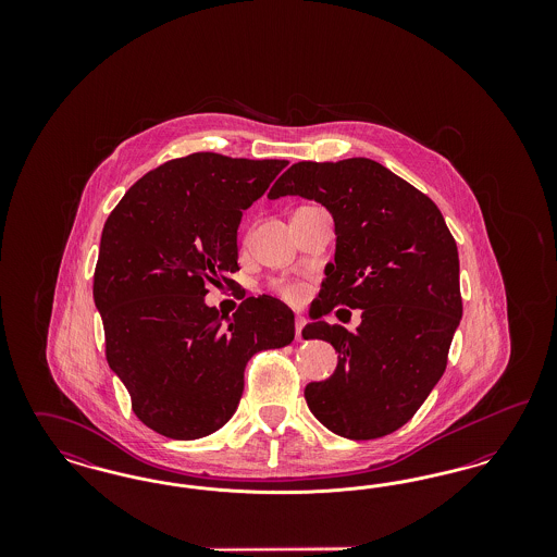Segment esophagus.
Segmentation results:
<instances>
[{
	"instance_id": "obj_1",
	"label": "esophagus",
	"mask_w": 557,
	"mask_h": 557,
	"mask_svg": "<svg viewBox=\"0 0 557 557\" xmlns=\"http://www.w3.org/2000/svg\"><path fill=\"white\" fill-rule=\"evenodd\" d=\"M305 323H307V319L296 318V321H294V330H296V341H302V327H305Z\"/></svg>"
}]
</instances>
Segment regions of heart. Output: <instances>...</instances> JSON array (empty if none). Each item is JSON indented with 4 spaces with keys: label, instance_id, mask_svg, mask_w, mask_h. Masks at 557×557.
<instances>
[{
    "label": "heart",
    "instance_id": "b5f03b06",
    "mask_svg": "<svg viewBox=\"0 0 557 557\" xmlns=\"http://www.w3.org/2000/svg\"><path fill=\"white\" fill-rule=\"evenodd\" d=\"M282 294H284L286 298H292V300H294V298H298V296H300V288H298V286H284V288H282Z\"/></svg>",
    "mask_w": 557,
    "mask_h": 557
}]
</instances>
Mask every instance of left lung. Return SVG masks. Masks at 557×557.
Segmentation results:
<instances>
[{"label": "left lung", "instance_id": "1", "mask_svg": "<svg viewBox=\"0 0 557 557\" xmlns=\"http://www.w3.org/2000/svg\"><path fill=\"white\" fill-rule=\"evenodd\" d=\"M282 196L323 205L336 227L318 318L302 336L334 346L338 366L307 384V405L338 436H386L413 418L447 368L463 311L457 244L438 207L375 160L296 162L269 191ZM334 306L362 309L357 333L320 319Z\"/></svg>", "mask_w": 557, "mask_h": 557}]
</instances>
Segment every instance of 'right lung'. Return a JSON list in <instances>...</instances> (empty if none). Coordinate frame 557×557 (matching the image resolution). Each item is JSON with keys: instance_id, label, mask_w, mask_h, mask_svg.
<instances>
[{"instance_id": "obj_1", "label": "right lung", "mask_w": 557, "mask_h": 557, "mask_svg": "<svg viewBox=\"0 0 557 557\" xmlns=\"http://www.w3.org/2000/svg\"><path fill=\"white\" fill-rule=\"evenodd\" d=\"M288 160L196 152L146 173L104 223L94 273L107 359L139 422L162 436H209L238 409L248 359L294 341V313L248 296L232 318L205 302L232 286L242 211Z\"/></svg>"}]
</instances>
